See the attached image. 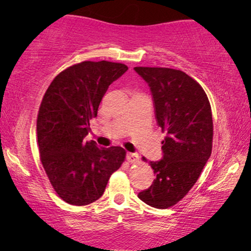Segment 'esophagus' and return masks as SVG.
I'll use <instances>...</instances> for the list:
<instances>
[{
  "instance_id": "1",
  "label": "esophagus",
  "mask_w": 251,
  "mask_h": 251,
  "mask_svg": "<svg viewBox=\"0 0 251 251\" xmlns=\"http://www.w3.org/2000/svg\"><path fill=\"white\" fill-rule=\"evenodd\" d=\"M126 160H128L130 163H136L138 162L139 155L137 153H126Z\"/></svg>"
}]
</instances>
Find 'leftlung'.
<instances>
[{
  "label": "left lung",
  "instance_id": "left-lung-1",
  "mask_svg": "<svg viewBox=\"0 0 251 251\" xmlns=\"http://www.w3.org/2000/svg\"><path fill=\"white\" fill-rule=\"evenodd\" d=\"M133 70L149 84L157 125L167 133L162 140V160L150 162L156 178L138 198L151 207L167 209L188 193L211 155L210 102L201 85L179 70Z\"/></svg>",
  "mask_w": 251,
  "mask_h": 251
}]
</instances>
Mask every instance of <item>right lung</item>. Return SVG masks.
Returning a JSON list of instances; mask_svg holds the SVG:
<instances>
[{
    "label": "right lung",
    "mask_w": 251,
    "mask_h": 251,
    "mask_svg": "<svg viewBox=\"0 0 251 251\" xmlns=\"http://www.w3.org/2000/svg\"><path fill=\"white\" fill-rule=\"evenodd\" d=\"M126 70L120 63L82 61L60 72L43 96L36 122L40 159L56 193L67 203L98 200L126 159L122 147L105 149L83 139L109 84Z\"/></svg>",
    "instance_id": "obj_1"
}]
</instances>
